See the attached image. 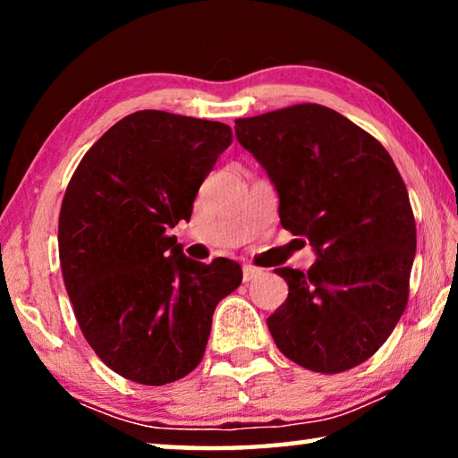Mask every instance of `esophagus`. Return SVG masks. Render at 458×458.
Instances as JSON below:
<instances>
[{
	"label": "esophagus",
	"instance_id": "esophagus-1",
	"mask_svg": "<svg viewBox=\"0 0 458 458\" xmlns=\"http://www.w3.org/2000/svg\"><path fill=\"white\" fill-rule=\"evenodd\" d=\"M260 275H262V270H260V268H257V267L246 265V267L242 268V278H244V283H250V281H254V278H259Z\"/></svg>",
	"mask_w": 458,
	"mask_h": 458
}]
</instances>
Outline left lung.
<instances>
[{"label": "left lung", "instance_id": "8db88e82", "mask_svg": "<svg viewBox=\"0 0 458 458\" xmlns=\"http://www.w3.org/2000/svg\"><path fill=\"white\" fill-rule=\"evenodd\" d=\"M236 139L267 169L284 230L315 265L275 268L289 297L268 317L283 355L339 374L369 360L408 305L416 222L406 183L376 137L315 103L236 119Z\"/></svg>", "mask_w": 458, "mask_h": 458}]
</instances>
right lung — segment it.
I'll return each instance as SVG.
<instances>
[{
	"label": "right lung",
	"mask_w": 458,
	"mask_h": 458,
	"mask_svg": "<svg viewBox=\"0 0 458 458\" xmlns=\"http://www.w3.org/2000/svg\"><path fill=\"white\" fill-rule=\"evenodd\" d=\"M232 143L218 121L137 111L84 153L58 218L62 276L84 339L114 374L143 386L188 376L204 358L216 305L238 262L183 257L165 230Z\"/></svg>",
	"instance_id": "1"
}]
</instances>
